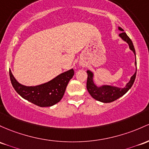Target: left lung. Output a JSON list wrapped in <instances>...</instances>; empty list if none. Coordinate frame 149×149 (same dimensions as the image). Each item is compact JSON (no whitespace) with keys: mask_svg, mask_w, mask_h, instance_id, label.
Here are the masks:
<instances>
[{"mask_svg":"<svg viewBox=\"0 0 149 149\" xmlns=\"http://www.w3.org/2000/svg\"><path fill=\"white\" fill-rule=\"evenodd\" d=\"M119 29L122 32H123V29L121 27H119ZM120 37L125 42H127L129 44L130 49L133 51L134 54H135L136 56V52L134 49V47L133 43H132V40H130V37L127 36L125 32H122L120 33ZM135 65H136V61L135 62ZM88 73V78H87V84H86V87H87V90L88 93H90L91 96L94 99L100 101V102H112L113 101L116 100L120 97L123 96L130 89L131 87L133 85L134 82L135 81L136 76V71L135 72L134 74L132 76L131 78L130 81L127 84L125 88H120L117 87H113V86H104L102 87L98 88L94 84L93 81V74L91 71H87Z\"/></svg>","mask_w":149,"mask_h":149,"instance_id":"left-lung-1","label":"left lung"}]
</instances>
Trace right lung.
I'll return each instance as SVG.
<instances>
[{
    "instance_id": "1",
    "label": "right lung",
    "mask_w": 149,
    "mask_h": 149,
    "mask_svg": "<svg viewBox=\"0 0 149 149\" xmlns=\"http://www.w3.org/2000/svg\"><path fill=\"white\" fill-rule=\"evenodd\" d=\"M9 73L14 89L21 97L40 107H50L63 97L67 85L74 75V70L64 72L52 81L37 86H22L16 81L10 70Z\"/></svg>"
}]
</instances>
